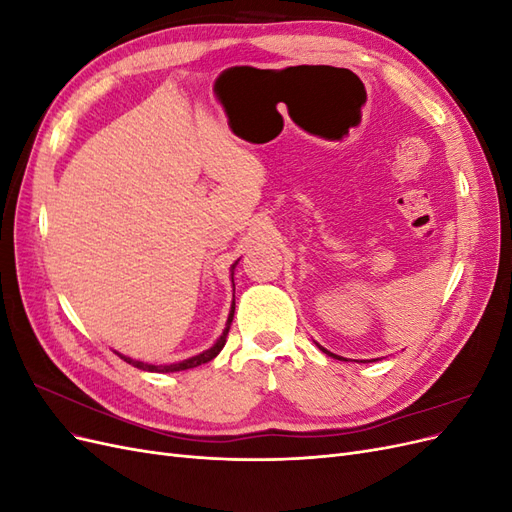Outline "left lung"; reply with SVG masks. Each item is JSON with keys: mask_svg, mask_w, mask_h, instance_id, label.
<instances>
[{"mask_svg": "<svg viewBox=\"0 0 512 512\" xmlns=\"http://www.w3.org/2000/svg\"><path fill=\"white\" fill-rule=\"evenodd\" d=\"M320 350H322V352H327L329 356H333V359H339V356H337V354H333V352H329V350H324V348H320Z\"/></svg>", "mask_w": 512, "mask_h": 512, "instance_id": "obj_1", "label": "left lung"}]
</instances>
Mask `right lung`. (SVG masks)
Instances as JSON below:
<instances>
[{"instance_id": "1", "label": "right lung", "mask_w": 512, "mask_h": 512, "mask_svg": "<svg viewBox=\"0 0 512 512\" xmlns=\"http://www.w3.org/2000/svg\"><path fill=\"white\" fill-rule=\"evenodd\" d=\"M237 265V262H235ZM235 265H232L230 269H235ZM232 316H235V301H232V307H230V314H228V320H226V329H224V333L220 335V339L218 342H215L209 350H205V352H200V354H196V356H192V359H185V361H179V363H170V365H151V363H143V361H134V359H130V356H123V354H119L123 361L126 363H130V365H134V367H138V369H143V371H156V374H173V371H185V369H192V367H198V365H203V363H209V361H213L215 356L220 354V350L224 348V344H226V335H228V331H230V322H232Z\"/></svg>"}]
</instances>
